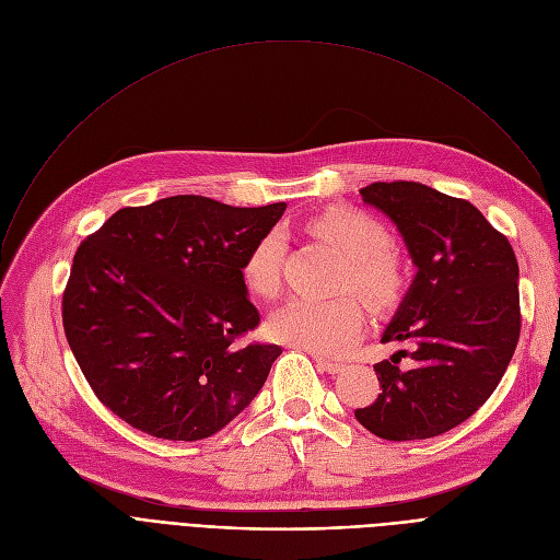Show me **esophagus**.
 <instances>
[{"label": "esophagus", "instance_id": "esophagus-1", "mask_svg": "<svg viewBox=\"0 0 560 560\" xmlns=\"http://www.w3.org/2000/svg\"><path fill=\"white\" fill-rule=\"evenodd\" d=\"M315 363H317V370H319V372H327V374H338V372L345 370L342 363L329 361V359H325V357H315Z\"/></svg>", "mask_w": 560, "mask_h": 560}]
</instances>
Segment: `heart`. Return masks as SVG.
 I'll return each mask as SVG.
<instances>
[{
  "label": "heart",
  "instance_id": "obj_1",
  "mask_svg": "<svg viewBox=\"0 0 560 560\" xmlns=\"http://www.w3.org/2000/svg\"><path fill=\"white\" fill-rule=\"evenodd\" d=\"M306 231L325 241L347 258L342 285L357 290L374 306L397 302L404 272L397 256L388 252V233L374 218L359 211H327L306 220ZM285 260V235L270 229L252 245L243 260V281L258 298H275L281 285ZM363 327V308L351 298L313 300L292 298L283 302L268 322L272 338L336 357L347 349Z\"/></svg>",
  "mask_w": 560,
  "mask_h": 560
}]
</instances>
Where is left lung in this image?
Listing matches in <instances>:
<instances>
[{
	"instance_id": "obj_1",
	"label": "left lung",
	"mask_w": 560,
	"mask_h": 560,
	"mask_svg": "<svg viewBox=\"0 0 560 560\" xmlns=\"http://www.w3.org/2000/svg\"><path fill=\"white\" fill-rule=\"evenodd\" d=\"M361 197L390 218L418 272L381 336L406 349L374 365L381 393L354 416L384 440L433 438L477 413L513 359L517 258L465 199L416 182H376Z\"/></svg>"
}]
</instances>
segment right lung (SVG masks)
I'll use <instances>...</instances> for the list:
<instances>
[{
  "label": "right lung",
  "instance_id": "add662e5",
  "mask_svg": "<svg viewBox=\"0 0 560 560\" xmlns=\"http://www.w3.org/2000/svg\"><path fill=\"white\" fill-rule=\"evenodd\" d=\"M283 211L176 195L120 209L79 245L63 329L117 418L192 443L252 404L281 347L235 345L260 322L241 268Z\"/></svg>",
  "mask_w": 560,
  "mask_h": 560
}]
</instances>
